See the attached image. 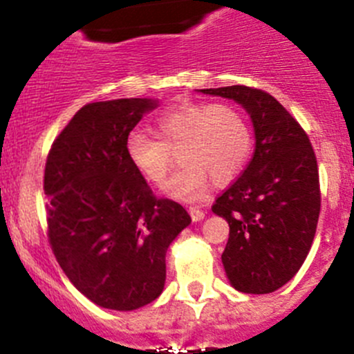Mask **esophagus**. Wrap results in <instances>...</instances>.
Listing matches in <instances>:
<instances>
[{"label":"esophagus","instance_id":"1","mask_svg":"<svg viewBox=\"0 0 354 354\" xmlns=\"http://www.w3.org/2000/svg\"><path fill=\"white\" fill-rule=\"evenodd\" d=\"M188 212H190L192 219H194V221H200V219H203V217H205V212H203L200 207H190V209H188Z\"/></svg>","mask_w":354,"mask_h":354}]
</instances>
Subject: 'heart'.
<instances>
[{"mask_svg":"<svg viewBox=\"0 0 354 354\" xmlns=\"http://www.w3.org/2000/svg\"><path fill=\"white\" fill-rule=\"evenodd\" d=\"M157 139L144 130L127 137L131 166L160 187L180 151L183 167L167 185L176 198H197L209 187L227 185L245 169L252 154V128L245 114L226 102H183L157 120Z\"/></svg>","mask_w":354,"mask_h":354,"instance_id":"heart-1","label":"heart"}]
</instances>
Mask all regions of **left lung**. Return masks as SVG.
Masks as SVG:
<instances>
[{"label":"left lung","mask_w":354,"mask_h":354,"mask_svg":"<svg viewBox=\"0 0 354 354\" xmlns=\"http://www.w3.org/2000/svg\"><path fill=\"white\" fill-rule=\"evenodd\" d=\"M234 99L255 128V152L241 176L216 198L212 212L230 224L223 252L227 279L241 292L267 295L299 270L320 214L317 157L301 124L260 88H202Z\"/></svg>","instance_id":"8db88e82"}]
</instances>
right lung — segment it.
<instances>
[{"label": "right lung", "instance_id": "1", "mask_svg": "<svg viewBox=\"0 0 354 354\" xmlns=\"http://www.w3.org/2000/svg\"><path fill=\"white\" fill-rule=\"evenodd\" d=\"M149 99L88 102L46 159L48 240L75 288L102 308L137 310L166 279V252L192 223L178 202L157 198L127 156V137Z\"/></svg>", "mask_w": 354, "mask_h": 354}]
</instances>
